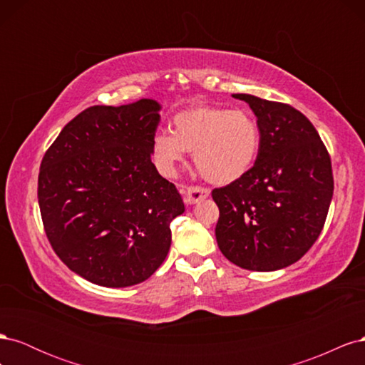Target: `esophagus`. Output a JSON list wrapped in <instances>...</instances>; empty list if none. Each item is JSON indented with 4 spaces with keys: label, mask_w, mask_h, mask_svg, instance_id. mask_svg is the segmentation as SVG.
<instances>
[{
    "label": "esophagus",
    "mask_w": 365,
    "mask_h": 365,
    "mask_svg": "<svg viewBox=\"0 0 365 365\" xmlns=\"http://www.w3.org/2000/svg\"><path fill=\"white\" fill-rule=\"evenodd\" d=\"M208 195H210V190L207 189V187L189 185L185 189V202L187 204H196V202L205 200V197H208Z\"/></svg>",
    "instance_id": "obj_1"
}]
</instances>
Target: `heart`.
<instances>
[{"label": "heart", "mask_w": 365, "mask_h": 365, "mask_svg": "<svg viewBox=\"0 0 365 365\" xmlns=\"http://www.w3.org/2000/svg\"><path fill=\"white\" fill-rule=\"evenodd\" d=\"M260 130L245 109L195 105L172 120V134L158 132L152 153L160 170L175 172V164L193 152L196 169L213 184H230L242 178L256 163Z\"/></svg>", "instance_id": "b5f03b06"}]
</instances>
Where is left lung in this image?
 Listing matches in <instances>:
<instances>
[{
    "instance_id": "1",
    "label": "left lung",
    "mask_w": 365,
    "mask_h": 365,
    "mask_svg": "<svg viewBox=\"0 0 365 365\" xmlns=\"http://www.w3.org/2000/svg\"><path fill=\"white\" fill-rule=\"evenodd\" d=\"M260 149L242 178L212 192L217 247L237 267L275 271L300 260L324 227L334 195L330 155L317 129L288 103L250 94Z\"/></svg>"
}]
</instances>
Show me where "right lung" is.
<instances>
[{
    "label": "right lung",
    "instance_id": "right-lung-1",
    "mask_svg": "<svg viewBox=\"0 0 365 365\" xmlns=\"http://www.w3.org/2000/svg\"><path fill=\"white\" fill-rule=\"evenodd\" d=\"M158 111L150 98L86 108L42 158L43 230L59 259L88 282L137 284L168 256L170 222L184 202L150 161Z\"/></svg>",
    "mask_w": 365,
    "mask_h": 365
}]
</instances>
